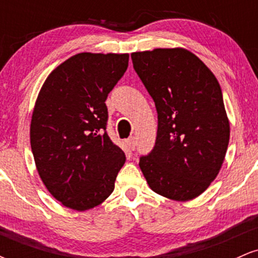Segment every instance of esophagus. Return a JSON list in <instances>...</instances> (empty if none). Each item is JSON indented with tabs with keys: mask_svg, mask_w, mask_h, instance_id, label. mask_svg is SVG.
<instances>
[{
	"mask_svg": "<svg viewBox=\"0 0 258 258\" xmlns=\"http://www.w3.org/2000/svg\"><path fill=\"white\" fill-rule=\"evenodd\" d=\"M127 146H128V148L131 150H135V148H136V137H133V136H131V137L127 139Z\"/></svg>",
	"mask_w": 258,
	"mask_h": 258,
	"instance_id": "esophagus-1",
	"label": "esophagus"
}]
</instances>
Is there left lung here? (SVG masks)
<instances>
[{
	"label": "left lung",
	"mask_w": 258,
	"mask_h": 258,
	"mask_svg": "<svg viewBox=\"0 0 258 258\" xmlns=\"http://www.w3.org/2000/svg\"><path fill=\"white\" fill-rule=\"evenodd\" d=\"M131 58L158 111L155 146L141 156L139 167L155 193L194 199L217 177L229 143L220 84L184 48L135 52Z\"/></svg>",
	"instance_id": "8db88e82"
}]
</instances>
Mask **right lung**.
<instances>
[{
  "mask_svg": "<svg viewBox=\"0 0 258 258\" xmlns=\"http://www.w3.org/2000/svg\"><path fill=\"white\" fill-rule=\"evenodd\" d=\"M127 53H79L49 74L30 125L37 172L64 206L86 211L114 190L125 153L106 133L108 94L128 67Z\"/></svg>",
  "mask_w": 258,
  "mask_h": 258,
  "instance_id": "add662e5",
  "label": "right lung"
}]
</instances>
